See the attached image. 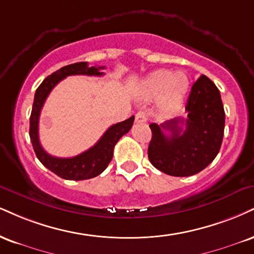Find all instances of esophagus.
I'll use <instances>...</instances> for the list:
<instances>
[{
    "label": "esophagus",
    "instance_id": "1",
    "mask_svg": "<svg viewBox=\"0 0 254 254\" xmlns=\"http://www.w3.org/2000/svg\"><path fill=\"white\" fill-rule=\"evenodd\" d=\"M135 119L137 123H143V122L148 121V115L145 111H138L135 116Z\"/></svg>",
    "mask_w": 254,
    "mask_h": 254
}]
</instances>
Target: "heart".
Segmentation results:
<instances>
[{"mask_svg": "<svg viewBox=\"0 0 254 254\" xmlns=\"http://www.w3.org/2000/svg\"><path fill=\"white\" fill-rule=\"evenodd\" d=\"M188 87L189 80L185 73L166 69L152 73L144 84L146 96L154 98L161 94V105L168 110L177 108L183 102Z\"/></svg>", "mask_w": 254, "mask_h": 254, "instance_id": "heart-1", "label": "heart"}]
</instances>
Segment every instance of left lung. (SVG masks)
Returning <instances> with one entry per match:
<instances>
[{"instance_id": "1", "label": "left lung", "mask_w": 254, "mask_h": 254, "mask_svg": "<svg viewBox=\"0 0 254 254\" xmlns=\"http://www.w3.org/2000/svg\"><path fill=\"white\" fill-rule=\"evenodd\" d=\"M186 112V119L173 118L160 125H149L152 133L149 161L167 175L200 173L212 163L221 146L225 110L218 87L206 75L191 86Z\"/></svg>"}]
</instances>
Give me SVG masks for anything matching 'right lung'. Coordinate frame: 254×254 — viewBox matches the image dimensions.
<instances>
[{
    "label": "right lung",
    "instance_id": "add662e5",
    "mask_svg": "<svg viewBox=\"0 0 254 254\" xmlns=\"http://www.w3.org/2000/svg\"><path fill=\"white\" fill-rule=\"evenodd\" d=\"M105 67H90L87 63H75L72 65L61 67L60 69L48 75L44 81L40 84L34 96L32 114L29 119V137L33 148L36 154V157L46 168L53 172L61 179L73 180V181H81V180L92 179L102 174L114 156V148L122 136L127 133L132 127L135 117H130L127 121L114 124L105 131V133L100 137V139L88 150L81 152L74 157L60 158L54 157L47 154L45 149L40 144L39 140V118L45 100L48 94L53 90L58 82L65 79L68 75H97L100 77L104 73L100 69Z\"/></svg>",
    "mask_w": 254,
    "mask_h": 254
}]
</instances>
